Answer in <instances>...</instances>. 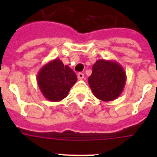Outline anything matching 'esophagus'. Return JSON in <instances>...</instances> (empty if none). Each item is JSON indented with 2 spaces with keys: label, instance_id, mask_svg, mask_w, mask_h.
I'll list each match as a JSON object with an SVG mask.
<instances>
[{
  "label": "esophagus",
  "instance_id": "34e87169",
  "mask_svg": "<svg viewBox=\"0 0 157 157\" xmlns=\"http://www.w3.org/2000/svg\"><path fill=\"white\" fill-rule=\"evenodd\" d=\"M77 77H78L79 80H83L84 77H85V75H84L82 72H79V73L77 74Z\"/></svg>",
  "mask_w": 157,
  "mask_h": 157
}]
</instances>
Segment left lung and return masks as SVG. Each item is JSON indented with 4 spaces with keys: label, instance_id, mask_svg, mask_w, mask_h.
I'll use <instances>...</instances> for the list:
<instances>
[{
    "label": "left lung",
    "instance_id": "8db88e82",
    "mask_svg": "<svg viewBox=\"0 0 157 157\" xmlns=\"http://www.w3.org/2000/svg\"><path fill=\"white\" fill-rule=\"evenodd\" d=\"M88 82L96 98L109 102L121 94L126 82V74L117 61L98 59L93 65Z\"/></svg>",
    "mask_w": 157,
    "mask_h": 157
}]
</instances>
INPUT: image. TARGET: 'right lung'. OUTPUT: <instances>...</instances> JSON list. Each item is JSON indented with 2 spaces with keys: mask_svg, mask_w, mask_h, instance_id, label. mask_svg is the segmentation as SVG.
Returning <instances> with one entry per match:
<instances>
[{
  "mask_svg": "<svg viewBox=\"0 0 157 157\" xmlns=\"http://www.w3.org/2000/svg\"><path fill=\"white\" fill-rule=\"evenodd\" d=\"M36 81L40 92L47 100L59 102L67 96L77 77L72 69L64 65L59 59H55L41 67Z\"/></svg>",
  "mask_w": 157,
  "mask_h": 157,
  "instance_id": "1",
  "label": "right lung"
}]
</instances>
